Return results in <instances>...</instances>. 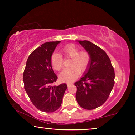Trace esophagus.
Wrapping results in <instances>:
<instances>
[{
  "mask_svg": "<svg viewBox=\"0 0 135 135\" xmlns=\"http://www.w3.org/2000/svg\"><path fill=\"white\" fill-rule=\"evenodd\" d=\"M67 84L68 86H71V85H72L73 83H67Z\"/></svg>",
  "mask_w": 135,
  "mask_h": 135,
  "instance_id": "1",
  "label": "esophagus"
}]
</instances>
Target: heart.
<instances>
[{"instance_id": "1", "label": "heart", "mask_w": 135, "mask_h": 135, "mask_svg": "<svg viewBox=\"0 0 135 135\" xmlns=\"http://www.w3.org/2000/svg\"><path fill=\"white\" fill-rule=\"evenodd\" d=\"M61 55L54 54L51 56V63L52 67L56 71L62 69L64 58H70L68 63L70 67L65 68L59 74L61 81L70 82L78 77L80 73H84L89 67L91 58L89 53L86 51H79L76 46L68 44L62 47L60 51Z\"/></svg>"}]
</instances>
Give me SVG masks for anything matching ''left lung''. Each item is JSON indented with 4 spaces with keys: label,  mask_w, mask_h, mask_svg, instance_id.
I'll list each match as a JSON object with an SVG mask.
<instances>
[{
    "label": "left lung",
    "mask_w": 135,
    "mask_h": 135,
    "mask_svg": "<svg viewBox=\"0 0 135 135\" xmlns=\"http://www.w3.org/2000/svg\"><path fill=\"white\" fill-rule=\"evenodd\" d=\"M78 42L89 53L91 61L85 75L74 83L76 98L80 106L91 110L101 106L108 98L115 83V73L103 49L89 41Z\"/></svg>",
    "instance_id": "left-lung-1"
}]
</instances>
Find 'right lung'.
I'll list each match as a JSON object with an SVG mask.
<instances>
[{"mask_svg":"<svg viewBox=\"0 0 135 135\" xmlns=\"http://www.w3.org/2000/svg\"><path fill=\"white\" fill-rule=\"evenodd\" d=\"M60 41L49 42L32 52L27 59L23 73L25 90L36 108L52 113L61 107L67 85L54 86L58 77L52 68L51 58Z\"/></svg>","mask_w":135,"mask_h":135,"instance_id":"obj_1","label":"right lung"}]
</instances>
